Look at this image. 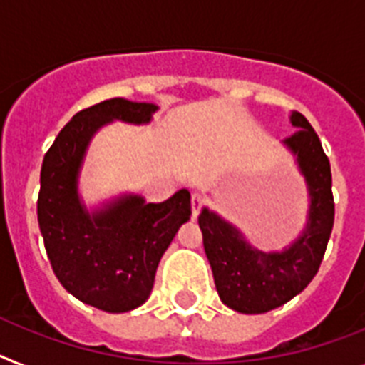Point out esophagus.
Returning <instances> with one entry per match:
<instances>
[{
  "label": "esophagus",
  "instance_id": "1",
  "mask_svg": "<svg viewBox=\"0 0 365 365\" xmlns=\"http://www.w3.org/2000/svg\"><path fill=\"white\" fill-rule=\"evenodd\" d=\"M204 204V197H202L200 192H192L191 197V207H192V219H197L198 213H200V207Z\"/></svg>",
  "mask_w": 365,
  "mask_h": 365
}]
</instances>
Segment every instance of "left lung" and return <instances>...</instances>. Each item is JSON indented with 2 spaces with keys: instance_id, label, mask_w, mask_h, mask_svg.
Segmentation results:
<instances>
[{
  "instance_id": "8db88e82",
  "label": "left lung",
  "mask_w": 365,
  "mask_h": 365,
  "mask_svg": "<svg viewBox=\"0 0 365 365\" xmlns=\"http://www.w3.org/2000/svg\"><path fill=\"white\" fill-rule=\"evenodd\" d=\"M297 130L282 145L295 158L308 189L306 226L282 250L263 252L247 241L237 226L202 207L198 225L213 271L217 293L228 308L241 314H265L286 304L317 274L334 225L332 174L329 158L310 122L292 113Z\"/></svg>"
}]
</instances>
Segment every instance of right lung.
Listing matches in <instances>:
<instances>
[{
  "instance_id": "1",
  "label": "right lung",
  "mask_w": 365,
  "mask_h": 365,
  "mask_svg": "<svg viewBox=\"0 0 365 365\" xmlns=\"http://www.w3.org/2000/svg\"><path fill=\"white\" fill-rule=\"evenodd\" d=\"M155 103L113 98L72 116L44 155L38 226L55 277L85 304L122 314L145 304L159 259L191 217V195L180 189L165 202L124 192L88 210L79 174L96 131L115 120L150 124Z\"/></svg>"
}]
</instances>
